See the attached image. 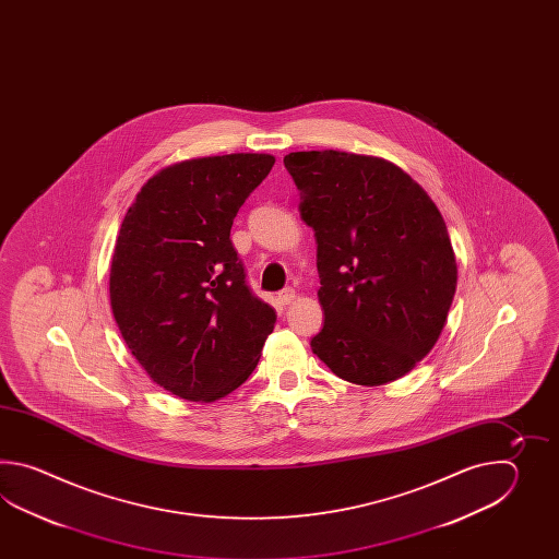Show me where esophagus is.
<instances>
[{
  "label": "esophagus",
  "instance_id": "1",
  "mask_svg": "<svg viewBox=\"0 0 559 559\" xmlns=\"http://www.w3.org/2000/svg\"><path fill=\"white\" fill-rule=\"evenodd\" d=\"M296 297V289H292V287H285V289H282V292L277 294V304H280V306H289V304H292Z\"/></svg>",
  "mask_w": 559,
  "mask_h": 559
}]
</instances>
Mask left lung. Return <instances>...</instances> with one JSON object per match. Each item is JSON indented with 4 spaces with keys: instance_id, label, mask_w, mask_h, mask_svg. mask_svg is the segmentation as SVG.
I'll list each match as a JSON object with an SVG mask.
<instances>
[{
    "instance_id": "left-lung-1",
    "label": "left lung",
    "mask_w": 559,
    "mask_h": 559,
    "mask_svg": "<svg viewBox=\"0 0 559 559\" xmlns=\"http://www.w3.org/2000/svg\"><path fill=\"white\" fill-rule=\"evenodd\" d=\"M284 164L318 241L325 321L313 354L357 385L404 378L438 342L457 285L438 205L373 155L292 152Z\"/></svg>"
}]
</instances>
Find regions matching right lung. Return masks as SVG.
<instances>
[{
    "instance_id": "1",
    "label": "right lung",
    "mask_w": 559,
    "mask_h": 559,
    "mask_svg": "<svg viewBox=\"0 0 559 559\" xmlns=\"http://www.w3.org/2000/svg\"><path fill=\"white\" fill-rule=\"evenodd\" d=\"M275 164L270 154L210 155L164 167L119 227L109 301L147 376L188 402L238 390L274 332L275 309L251 294L229 231Z\"/></svg>"
}]
</instances>
